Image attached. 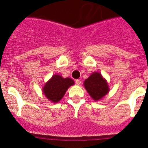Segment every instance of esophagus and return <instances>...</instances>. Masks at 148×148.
Wrapping results in <instances>:
<instances>
[{
    "mask_svg": "<svg viewBox=\"0 0 148 148\" xmlns=\"http://www.w3.org/2000/svg\"><path fill=\"white\" fill-rule=\"evenodd\" d=\"M75 82L76 84L77 85H80V84H81V81H80L79 79H76L75 80Z\"/></svg>",
    "mask_w": 148,
    "mask_h": 148,
    "instance_id": "obj_1",
    "label": "esophagus"
}]
</instances>
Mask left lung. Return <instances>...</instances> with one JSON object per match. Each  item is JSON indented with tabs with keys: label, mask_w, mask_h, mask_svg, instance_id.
Listing matches in <instances>:
<instances>
[{
	"label": "left lung",
	"mask_w": 148,
	"mask_h": 148,
	"mask_svg": "<svg viewBox=\"0 0 148 148\" xmlns=\"http://www.w3.org/2000/svg\"><path fill=\"white\" fill-rule=\"evenodd\" d=\"M84 86L93 99L97 101L109 91L107 82L99 72H94L85 80Z\"/></svg>",
	"instance_id": "left-lung-1"
}]
</instances>
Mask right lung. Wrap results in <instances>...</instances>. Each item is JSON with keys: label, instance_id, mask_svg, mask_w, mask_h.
<instances>
[{"label": "right lung", "instance_id": "1", "mask_svg": "<svg viewBox=\"0 0 148 148\" xmlns=\"http://www.w3.org/2000/svg\"><path fill=\"white\" fill-rule=\"evenodd\" d=\"M74 84L70 78H62L61 76L53 75L43 88V92L47 99L56 103L63 97L69 86Z\"/></svg>", "mask_w": 148, "mask_h": 148}]
</instances>
